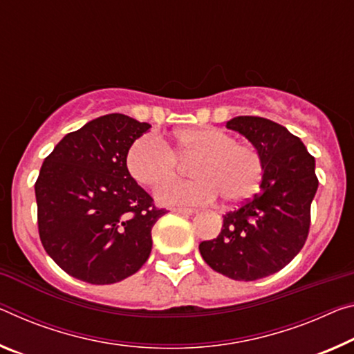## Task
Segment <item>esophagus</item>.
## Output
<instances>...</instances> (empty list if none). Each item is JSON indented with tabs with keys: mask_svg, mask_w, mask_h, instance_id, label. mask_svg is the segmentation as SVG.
Instances as JSON below:
<instances>
[{
	"mask_svg": "<svg viewBox=\"0 0 354 354\" xmlns=\"http://www.w3.org/2000/svg\"><path fill=\"white\" fill-rule=\"evenodd\" d=\"M171 211L176 212V214H183V216H192L195 212L194 209H190V207H173Z\"/></svg>",
	"mask_w": 354,
	"mask_h": 354,
	"instance_id": "obj_1",
	"label": "esophagus"
}]
</instances>
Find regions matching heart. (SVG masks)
Here are the masks:
<instances>
[{"instance_id":"obj_1","label":"heart","mask_w":354,"mask_h":354,"mask_svg":"<svg viewBox=\"0 0 354 354\" xmlns=\"http://www.w3.org/2000/svg\"><path fill=\"white\" fill-rule=\"evenodd\" d=\"M168 145L147 133L137 138L127 151V168L138 184L157 187L176 174V156L193 158L189 182H172L157 189L156 197L165 205H201L216 200L241 203L254 195L263 179V160L258 151L234 142L217 127L179 129Z\"/></svg>"}]
</instances>
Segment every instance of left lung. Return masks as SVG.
<instances>
[{
  "label": "left lung",
  "mask_w": 354,
  "mask_h": 354,
  "mask_svg": "<svg viewBox=\"0 0 354 354\" xmlns=\"http://www.w3.org/2000/svg\"><path fill=\"white\" fill-rule=\"evenodd\" d=\"M227 127L261 156L260 192L223 216L218 236L198 249L216 272L250 282L280 271L304 245L318 189L315 159L287 127L266 118L236 116Z\"/></svg>",
  "instance_id": "obj_1"
}]
</instances>
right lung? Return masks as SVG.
Masks as SVG:
<instances>
[{"instance_id":"right-lung-1","label":"right lung","mask_w":354,"mask_h":354,"mask_svg":"<svg viewBox=\"0 0 354 354\" xmlns=\"http://www.w3.org/2000/svg\"><path fill=\"white\" fill-rule=\"evenodd\" d=\"M148 122L110 113L56 145L35 184L39 236L69 276L94 285L136 274L151 254V228L165 209L127 170L131 145Z\"/></svg>"}]
</instances>
